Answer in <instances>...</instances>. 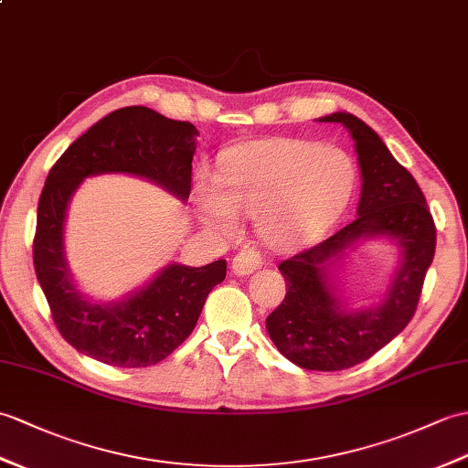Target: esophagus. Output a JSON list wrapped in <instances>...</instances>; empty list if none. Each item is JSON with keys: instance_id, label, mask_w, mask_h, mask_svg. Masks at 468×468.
Segmentation results:
<instances>
[{"instance_id": "1", "label": "esophagus", "mask_w": 468, "mask_h": 468, "mask_svg": "<svg viewBox=\"0 0 468 468\" xmlns=\"http://www.w3.org/2000/svg\"><path fill=\"white\" fill-rule=\"evenodd\" d=\"M261 267V255L255 249H241L233 259L231 263V273L239 275V277H245V275H251L253 271H257Z\"/></svg>"}]
</instances>
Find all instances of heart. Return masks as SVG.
I'll list each match as a JSON object with an SVG mask.
<instances>
[{
    "instance_id": "b5f03b06",
    "label": "heart",
    "mask_w": 468,
    "mask_h": 468,
    "mask_svg": "<svg viewBox=\"0 0 468 468\" xmlns=\"http://www.w3.org/2000/svg\"><path fill=\"white\" fill-rule=\"evenodd\" d=\"M356 167L346 151L301 139H263L227 149L215 179L197 176L193 211L217 235H231L237 213H253L259 241L291 249L331 227L349 205Z\"/></svg>"
}]
</instances>
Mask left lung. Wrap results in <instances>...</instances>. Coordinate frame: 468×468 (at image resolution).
Returning <instances> with one entry per match:
<instances>
[{"label": "left lung", "instance_id": "8db88e82", "mask_svg": "<svg viewBox=\"0 0 468 468\" xmlns=\"http://www.w3.org/2000/svg\"><path fill=\"white\" fill-rule=\"evenodd\" d=\"M317 122L341 123L353 139L361 169L356 219L279 265L287 295L265 324L291 363L309 371H343L367 361L407 327L437 233L415 177L363 119L335 112ZM381 238L399 249L396 271L378 302L355 308L340 289V267L358 244Z\"/></svg>", "mask_w": 468, "mask_h": 468}]
</instances>
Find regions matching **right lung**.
<instances>
[{"instance_id":"obj_1","label":"right lung","mask_w":468,"mask_h":468,"mask_svg":"<svg viewBox=\"0 0 468 468\" xmlns=\"http://www.w3.org/2000/svg\"><path fill=\"white\" fill-rule=\"evenodd\" d=\"M199 132L149 107L100 119L51 167L37 205L34 265L61 336L73 349L113 367H149L169 356L197 324L205 299L227 273L225 259L203 267L167 263L127 295L93 299L75 281L65 253L71 197L87 177L132 176L179 201L191 193Z\"/></svg>"}]
</instances>
